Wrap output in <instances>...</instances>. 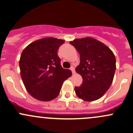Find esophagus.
Masks as SVG:
<instances>
[{"mask_svg":"<svg viewBox=\"0 0 133 133\" xmlns=\"http://www.w3.org/2000/svg\"><path fill=\"white\" fill-rule=\"evenodd\" d=\"M70 69L71 70V71H72V75H74V74H75V68H74V67H71V68H70Z\"/></svg>","mask_w":133,"mask_h":133,"instance_id":"obj_1","label":"esophagus"}]
</instances>
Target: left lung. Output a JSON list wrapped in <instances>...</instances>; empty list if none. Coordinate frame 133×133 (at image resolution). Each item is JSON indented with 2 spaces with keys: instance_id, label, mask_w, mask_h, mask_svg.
<instances>
[{
  "instance_id": "obj_1",
  "label": "left lung",
  "mask_w": 133,
  "mask_h": 133,
  "mask_svg": "<svg viewBox=\"0 0 133 133\" xmlns=\"http://www.w3.org/2000/svg\"><path fill=\"white\" fill-rule=\"evenodd\" d=\"M80 56L76 72L83 78L75 90L79 98L93 101L101 98L109 89L116 69V58L113 51L104 43L92 38L75 39L69 42Z\"/></svg>"
}]
</instances>
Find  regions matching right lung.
Segmentation results:
<instances>
[{
    "instance_id": "right-lung-1",
    "label": "right lung",
    "mask_w": 133,
    "mask_h": 133,
    "mask_svg": "<svg viewBox=\"0 0 133 133\" xmlns=\"http://www.w3.org/2000/svg\"><path fill=\"white\" fill-rule=\"evenodd\" d=\"M65 42L55 37H44L29 44L22 51L19 61L20 75L26 90L34 98L50 101L60 93L63 83L72 75L63 69L57 55Z\"/></svg>"
}]
</instances>
